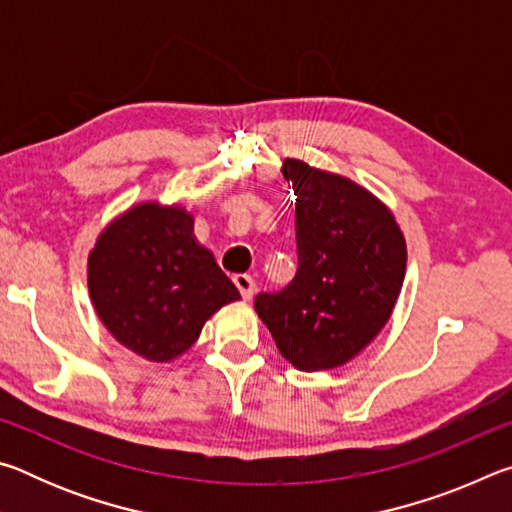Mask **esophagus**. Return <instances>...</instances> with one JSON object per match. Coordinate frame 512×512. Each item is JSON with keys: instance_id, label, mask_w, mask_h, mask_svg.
<instances>
[{"instance_id": "34e87169", "label": "esophagus", "mask_w": 512, "mask_h": 512, "mask_svg": "<svg viewBox=\"0 0 512 512\" xmlns=\"http://www.w3.org/2000/svg\"><path fill=\"white\" fill-rule=\"evenodd\" d=\"M232 282H235V287L239 289L241 298L244 300H250L255 296V280L246 273H237L235 277H232Z\"/></svg>"}]
</instances>
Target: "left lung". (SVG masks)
I'll list each match as a JSON object with an SVG mask.
<instances>
[{
  "mask_svg": "<svg viewBox=\"0 0 512 512\" xmlns=\"http://www.w3.org/2000/svg\"><path fill=\"white\" fill-rule=\"evenodd\" d=\"M282 176L296 194L298 273L280 293H259L255 311L293 368L332 370L391 318L406 241L391 207L341 173L287 158Z\"/></svg>",
  "mask_w": 512,
  "mask_h": 512,
  "instance_id": "8db88e82",
  "label": "left lung"
}]
</instances>
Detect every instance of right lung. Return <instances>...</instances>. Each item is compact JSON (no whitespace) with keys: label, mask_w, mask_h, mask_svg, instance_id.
I'll list each match as a JSON object with an SVG mask.
<instances>
[{"label":"right lung","mask_w":512,"mask_h":512,"mask_svg":"<svg viewBox=\"0 0 512 512\" xmlns=\"http://www.w3.org/2000/svg\"><path fill=\"white\" fill-rule=\"evenodd\" d=\"M92 307L112 339L169 363L239 291L194 235L183 205L144 201L115 216L88 255Z\"/></svg>","instance_id":"1"}]
</instances>
